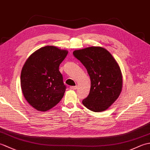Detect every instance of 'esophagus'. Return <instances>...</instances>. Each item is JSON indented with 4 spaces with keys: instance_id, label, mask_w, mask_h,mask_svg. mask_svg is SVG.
Instances as JSON below:
<instances>
[{
    "instance_id": "esophagus-1",
    "label": "esophagus",
    "mask_w": 150,
    "mask_h": 150,
    "mask_svg": "<svg viewBox=\"0 0 150 150\" xmlns=\"http://www.w3.org/2000/svg\"><path fill=\"white\" fill-rule=\"evenodd\" d=\"M77 86H70V89H71L73 90H77Z\"/></svg>"
}]
</instances>
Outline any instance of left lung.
Returning a JSON list of instances; mask_svg holds the SVG:
<instances>
[{
  "label": "left lung",
  "mask_w": 150,
  "mask_h": 150,
  "mask_svg": "<svg viewBox=\"0 0 150 150\" xmlns=\"http://www.w3.org/2000/svg\"><path fill=\"white\" fill-rule=\"evenodd\" d=\"M73 55L84 65L91 79L90 93L82 104L95 112L107 110L122 90V74L116 60L101 47L75 50Z\"/></svg>",
  "instance_id": "8db88e82"
}]
</instances>
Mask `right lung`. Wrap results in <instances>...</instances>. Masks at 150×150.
I'll return each instance as SVG.
<instances>
[{
    "label": "right lung",
    "instance_id": "right-lung-1",
    "mask_svg": "<svg viewBox=\"0 0 150 150\" xmlns=\"http://www.w3.org/2000/svg\"><path fill=\"white\" fill-rule=\"evenodd\" d=\"M67 55L66 50L47 46L31 54L25 62L21 89L28 103L37 110H50L62 98L66 86L59 66Z\"/></svg>",
    "mask_w": 150,
    "mask_h": 150
}]
</instances>
